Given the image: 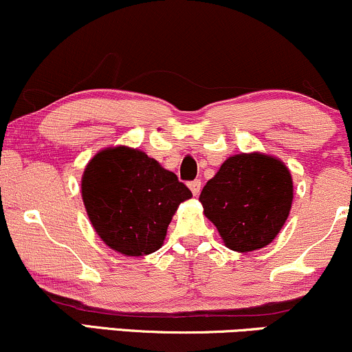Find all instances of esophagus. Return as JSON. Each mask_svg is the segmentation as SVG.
I'll list each match as a JSON object with an SVG mask.
<instances>
[{
  "instance_id": "34e87169",
  "label": "esophagus",
  "mask_w": 352,
  "mask_h": 352,
  "mask_svg": "<svg viewBox=\"0 0 352 352\" xmlns=\"http://www.w3.org/2000/svg\"><path fill=\"white\" fill-rule=\"evenodd\" d=\"M188 187H190V190H192L193 195H195V197H199V195H200V190H201V182H200V180H193V182H190Z\"/></svg>"
}]
</instances>
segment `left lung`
<instances>
[{"label": "left lung", "mask_w": 352, "mask_h": 352, "mask_svg": "<svg viewBox=\"0 0 352 352\" xmlns=\"http://www.w3.org/2000/svg\"><path fill=\"white\" fill-rule=\"evenodd\" d=\"M200 201L228 248L253 252L272 243L289 215L292 173L263 153L233 155L207 182Z\"/></svg>", "instance_id": "left-lung-1"}]
</instances>
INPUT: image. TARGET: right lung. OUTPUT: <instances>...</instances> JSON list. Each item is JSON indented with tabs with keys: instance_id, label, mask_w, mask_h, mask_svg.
Returning a JSON list of instances; mask_svg holds the SVG:
<instances>
[{
	"instance_id": "right-lung-1",
	"label": "right lung",
	"mask_w": 352,
	"mask_h": 352,
	"mask_svg": "<svg viewBox=\"0 0 352 352\" xmlns=\"http://www.w3.org/2000/svg\"><path fill=\"white\" fill-rule=\"evenodd\" d=\"M80 187L92 227L125 256L157 252L177 207L192 197L175 173L129 147L99 152L87 164Z\"/></svg>"
}]
</instances>
